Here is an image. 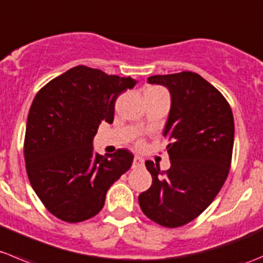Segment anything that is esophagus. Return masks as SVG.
I'll return each instance as SVG.
<instances>
[{"mask_svg":"<svg viewBox=\"0 0 263 263\" xmlns=\"http://www.w3.org/2000/svg\"><path fill=\"white\" fill-rule=\"evenodd\" d=\"M143 165H144V161H143V158L139 157V156H135L134 161H133V168L143 167Z\"/></svg>","mask_w":263,"mask_h":263,"instance_id":"obj_1","label":"esophagus"}]
</instances>
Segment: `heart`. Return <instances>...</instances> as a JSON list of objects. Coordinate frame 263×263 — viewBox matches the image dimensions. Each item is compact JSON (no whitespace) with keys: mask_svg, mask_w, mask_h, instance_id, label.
<instances>
[{"mask_svg":"<svg viewBox=\"0 0 263 263\" xmlns=\"http://www.w3.org/2000/svg\"><path fill=\"white\" fill-rule=\"evenodd\" d=\"M158 89H161V88H157V87H149V88H147V89H145V90H158ZM139 144H142V142H140Z\"/></svg>","mask_w":263,"mask_h":263,"instance_id":"heart-1","label":"heart"}]
</instances>
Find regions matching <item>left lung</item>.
Returning a JSON list of instances; mask_svg holds the SVG:
<instances>
[{"mask_svg":"<svg viewBox=\"0 0 263 263\" xmlns=\"http://www.w3.org/2000/svg\"><path fill=\"white\" fill-rule=\"evenodd\" d=\"M151 84L165 85L171 108L163 135L170 168L147 161L152 185L138 197L143 214L165 228H179L198 217L219 194L231 165L234 118L222 95L192 71L153 75Z\"/></svg>","mask_w":263,"mask_h":263,"instance_id":"obj_1","label":"left lung"}]
</instances>
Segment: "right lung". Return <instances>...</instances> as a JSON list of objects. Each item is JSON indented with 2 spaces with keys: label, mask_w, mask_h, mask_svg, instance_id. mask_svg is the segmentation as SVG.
Masks as SVG:
<instances>
[{
  "label": "right lung",
  "mask_w": 263,
  "mask_h": 263,
  "mask_svg": "<svg viewBox=\"0 0 263 263\" xmlns=\"http://www.w3.org/2000/svg\"><path fill=\"white\" fill-rule=\"evenodd\" d=\"M137 80L79 65L54 78L30 106L24 139L28 178L47 210L66 222L96 216L108 188L130 168L125 148L101 156L93 137L111 124L116 98Z\"/></svg>",
  "instance_id": "right-lung-1"
}]
</instances>
